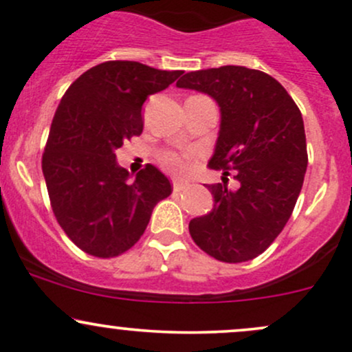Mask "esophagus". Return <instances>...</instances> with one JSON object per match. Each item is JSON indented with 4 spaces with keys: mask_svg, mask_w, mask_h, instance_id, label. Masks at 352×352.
<instances>
[{
    "mask_svg": "<svg viewBox=\"0 0 352 352\" xmlns=\"http://www.w3.org/2000/svg\"><path fill=\"white\" fill-rule=\"evenodd\" d=\"M187 187H188L187 182H182V180H173V190H175V192L186 190Z\"/></svg>",
    "mask_w": 352,
    "mask_h": 352,
    "instance_id": "34e87169",
    "label": "esophagus"
}]
</instances>
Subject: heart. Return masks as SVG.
<instances>
[{
    "label": "heart",
    "instance_id": "heart-1",
    "mask_svg": "<svg viewBox=\"0 0 352 352\" xmlns=\"http://www.w3.org/2000/svg\"><path fill=\"white\" fill-rule=\"evenodd\" d=\"M192 155H177V153H165L162 157V164L168 172L175 173V175H184L190 168Z\"/></svg>",
    "mask_w": 352,
    "mask_h": 352
}]
</instances>
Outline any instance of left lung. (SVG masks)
I'll use <instances>...</instances> for the list:
<instances>
[{
	"instance_id": "8db88e82",
	"label": "left lung",
	"mask_w": 352,
	"mask_h": 352,
	"mask_svg": "<svg viewBox=\"0 0 352 352\" xmlns=\"http://www.w3.org/2000/svg\"><path fill=\"white\" fill-rule=\"evenodd\" d=\"M177 87L204 92L221 111L209 165L224 170L223 184L207 186L214 207L188 223L192 239L219 261L253 260L282 232L302 190L309 158L300 109L278 80L241 65L187 72ZM229 169L236 191L225 186Z\"/></svg>"
}]
</instances>
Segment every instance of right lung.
<instances>
[{"mask_svg":"<svg viewBox=\"0 0 352 352\" xmlns=\"http://www.w3.org/2000/svg\"><path fill=\"white\" fill-rule=\"evenodd\" d=\"M180 74L131 60L102 62L60 99L42 170L58 224L87 254L113 258L128 251L145 232L153 207L172 194L168 179L153 165L131 179L118 165L116 150L142 135L148 96Z\"/></svg>","mask_w":352,"mask_h":352,"instance_id":"right-lung-1","label":"right lung"}]
</instances>
